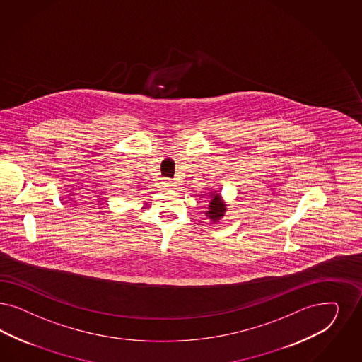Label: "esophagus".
Returning a JSON list of instances; mask_svg holds the SVG:
<instances>
[{
    "label": "esophagus",
    "instance_id": "esophagus-1",
    "mask_svg": "<svg viewBox=\"0 0 362 362\" xmlns=\"http://www.w3.org/2000/svg\"><path fill=\"white\" fill-rule=\"evenodd\" d=\"M163 185H164L165 187H173V186H175V182L173 179H170V177H164V179H163Z\"/></svg>",
    "mask_w": 362,
    "mask_h": 362
}]
</instances>
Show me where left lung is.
<instances>
[{
    "mask_svg": "<svg viewBox=\"0 0 362 362\" xmlns=\"http://www.w3.org/2000/svg\"><path fill=\"white\" fill-rule=\"evenodd\" d=\"M225 204L219 199V195H214V198L210 200V206H209V211L206 212L212 222H218L223 215H225Z\"/></svg>",
    "mask_w": 362,
    "mask_h": 362,
    "instance_id": "left-lung-1",
    "label": "left lung"
}]
</instances>
